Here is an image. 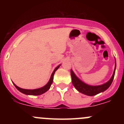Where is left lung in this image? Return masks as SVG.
Here are the masks:
<instances>
[{
	"label": "left lung",
	"mask_w": 124,
	"mask_h": 124,
	"mask_svg": "<svg viewBox=\"0 0 124 124\" xmlns=\"http://www.w3.org/2000/svg\"><path fill=\"white\" fill-rule=\"evenodd\" d=\"M115 70H116V63H115V68L114 72H113V76L111 77L109 81L102 85L100 86H90L88 85L85 84V83L82 82V81L80 80L76 76L72 70H71V78H72V83L75 88L81 93L85 94L88 96H93L100 92H104L106 89L109 87V86L111 85L112 82L114 78L115 74Z\"/></svg>",
	"instance_id": "8db88e82"
}]
</instances>
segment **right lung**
<instances>
[{
  "label": "right lung",
  "instance_id": "obj_1",
  "mask_svg": "<svg viewBox=\"0 0 124 124\" xmlns=\"http://www.w3.org/2000/svg\"><path fill=\"white\" fill-rule=\"evenodd\" d=\"M60 67V65H59L58 67H56L55 68V70H54V71L52 73V76H51L50 77V79L49 82H48L46 85H45L44 86H43L42 87H41V88H39V89H22L20 88V87H18L17 85L14 83V86H16V88L20 91V92H22L23 93H24L26 95H40L42 94V93H45L46 92H47L48 89H50V87L51 85H52V83H53V76H54V73H55V71H56L57 69L59 68V67Z\"/></svg>",
  "mask_w": 124,
  "mask_h": 124
}]
</instances>
